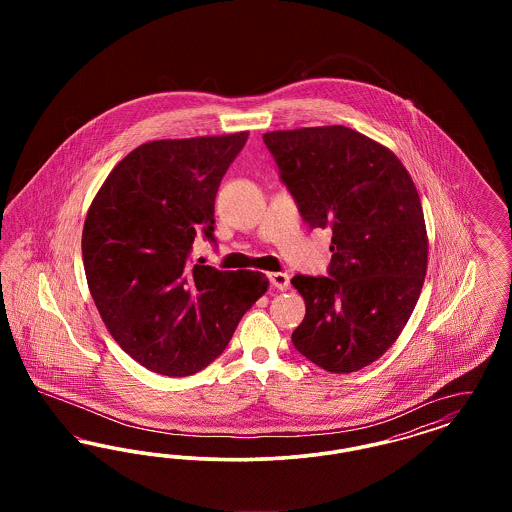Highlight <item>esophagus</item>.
I'll list each match as a JSON object with an SVG mask.
<instances>
[{
	"label": "esophagus",
	"instance_id": "esophagus-1",
	"mask_svg": "<svg viewBox=\"0 0 512 512\" xmlns=\"http://www.w3.org/2000/svg\"><path fill=\"white\" fill-rule=\"evenodd\" d=\"M268 280L270 284L276 288V290H288L290 288V274L288 272H270L268 274Z\"/></svg>",
	"mask_w": 512,
	"mask_h": 512
}]
</instances>
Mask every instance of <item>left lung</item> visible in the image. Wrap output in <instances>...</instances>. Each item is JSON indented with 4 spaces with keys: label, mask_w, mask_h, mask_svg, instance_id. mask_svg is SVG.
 <instances>
[{
    "label": "left lung",
    "mask_w": 512,
    "mask_h": 512,
    "mask_svg": "<svg viewBox=\"0 0 512 512\" xmlns=\"http://www.w3.org/2000/svg\"><path fill=\"white\" fill-rule=\"evenodd\" d=\"M301 217L332 230L330 276H293L305 318L295 349L336 374L380 359L403 332L428 268L413 178L390 147L334 124L263 136Z\"/></svg>",
    "instance_id": "1"
}]
</instances>
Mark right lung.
<instances>
[{
    "mask_svg": "<svg viewBox=\"0 0 512 512\" xmlns=\"http://www.w3.org/2000/svg\"><path fill=\"white\" fill-rule=\"evenodd\" d=\"M249 132L155 140L109 172L82 230L88 288L109 334L147 370L190 376L213 363L268 290L257 270L190 265L213 238L220 180Z\"/></svg>",
    "mask_w": 512,
    "mask_h": 512,
    "instance_id": "right-lung-1",
    "label": "right lung"
}]
</instances>
